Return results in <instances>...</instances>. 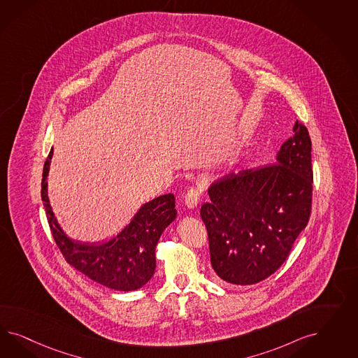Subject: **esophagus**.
I'll use <instances>...</instances> for the list:
<instances>
[{
  "instance_id": "1",
  "label": "esophagus",
  "mask_w": 358,
  "mask_h": 358,
  "mask_svg": "<svg viewBox=\"0 0 358 358\" xmlns=\"http://www.w3.org/2000/svg\"><path fill=\"white\" fill-rule=\"evenodd\" d=\"M185 205L187 208H195L201 199V190L198 187H190L185 194Z\"/></svg>"
}]
</instances>
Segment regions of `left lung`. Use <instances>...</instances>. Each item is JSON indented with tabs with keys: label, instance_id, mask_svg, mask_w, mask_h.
<instances>
[{
	"label": "left lung",
	"instance_id": "8db88e82",
	"mask_svg": "<svg viewBox=\"0 0 358 358\" xmlns=\"http://www.w3.org/2000/svg\"><path fill=\"white\" fill-rule=\"evenodd\" d=\"M271 165L228 173L201 207L217 277L232 285L268 278L287 259L311 214L310 134L299 120Z\"/></svg>",
	"mask_w": 358,
	"mask_h": 358
}]
</instances>
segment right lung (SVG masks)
<instances>
[{
    "instance_id": "1",
    "label": "right lung",
    "mask_w": 358,
    "mask_h": 358,
    "mask_svg": "<svg viewBox=\"0 0 358 358\" xmlns=\"http://www.w3.org/2000/svg\"><path fill=\"white\" fill-rule=\"evenodd\" d=\"M54 148L45 160L42 201L55 241L65 260L90 280L118 292H134L151 280L156 269V245L176 217L174 195L164 194L141 205L120 234L102 243H83L60 227L48 199L47 177Z\"/></svg>"
}]
</instances>
